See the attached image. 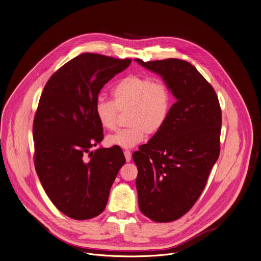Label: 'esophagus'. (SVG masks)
Returning <instances> with one entry per match:
<instances>
[{
    "mask_svg": "<svg viewBox=\"0 0 261 261\" xmlns=\"http://www.w3.org/2000/svg\"><path fill=\"white\" fill-rule=\"evenodd\" d=\"M124 154H125L126 161H127V162H129V161L131 160V151H130V150H128V149H126V150L124 151Z\"/></svg>",
    "mask_w": 261,
    "mask_h": 261,
    "instance_id": "esophagus-1",
    "label": "esophagus"
}]
</instances>
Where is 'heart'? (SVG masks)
Returning <instances> with one entry per match:
<instances>
[{"instance_id": "heart-1", "label": "heart", "mask_w": 261, "mask_h": 261, "mask_svg": "<svg viewBox=\"0 0 261 261\" xmlns=\"http://www.w3.org/2000/svg\"><path fill=\"white\" fill-rule=\"evenodd\" d=\"M113 101L98 98L94 106L97 122L106 130H114L119 113H126L128 127L107 137L111 146L130 148L145 135L159 133L169 117L172 95L168 85L145 75L130 74L120 80L112 90Z\"/></svg>"}]
</instances>
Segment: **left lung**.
I'll list each match as a JSON object with an SVG mask.
<instances>
[{
  "label": "left lung",
  "instance_id": "obj_1",
  "mask_svg": "<svg viewBox=\"0 0 261 261\" xmlns=\"http://www.w3.org/2000/svg\"><path fill=\"white\" fill-rule=\"evenodd\" d=\"M135 60L162 75L176 98L162 130L132 154L138 205L155 222L174 221L198 201L219 156L221 109L213 87L190 62Z\"/></svg>",
  "mask_w": 261,
  "mask_h": 261
}]
</instances>
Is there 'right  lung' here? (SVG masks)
I'll return each mask as SVG.
<instances>
[{
    "label": "right lung",
    "instance_id": "right-lung-1",
    "mask_svg": "<svg viewBox=\"0 0 261 261\" xmlns=\"http://www.w3.org/2000/svg\"><path fill=\"white\" fill-rule=\"evenodd\" d=\"M130 63L83 53L57 69L42 92L33 125L35 167L51 202L72 219H90L105 210L126 162L121 147L90 149L103 139L94 113L98 94Z\"/></svg>",
    "mask_w": 261,
    "mask_h": 261
}]
</instances>
